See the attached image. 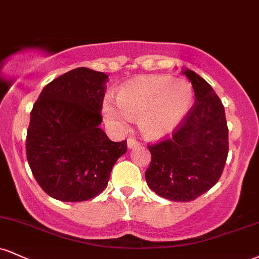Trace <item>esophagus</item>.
Instances as JSON below:
<instances>
[{"label": "esophagus", "mask_w": 259, "mask_h": 259, "mask_svg": "<svg viewBox=\"0 0 259 259\" xmlns=\"http://www.w3.org/2000/svg\"><path fill=\"white\" fill-rule=\"evenodd\" d=\"M126 143H127V148H134V147H138V146L140 145V143L136 141L135 139H133V138H129L127 139V141H126Z\"/></svg>", "instance_id": "obj_1"}]
</instances>
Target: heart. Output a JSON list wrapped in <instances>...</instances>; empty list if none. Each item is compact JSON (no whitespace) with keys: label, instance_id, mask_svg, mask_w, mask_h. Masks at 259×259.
Instances as JSON below:
<instances>
[{"label":"heart","instance_id":"obj_1","mask_svg":"<svg viewBox=\"0 0 259 259\" xmlns=\"http://www.w3.org/2000/svg\"><path fill=\"white\" fill-rule=\"evenodd\" d=\"M118 105L106 100L102 112L111 123L125 124L138 119L140 133L147 140L166 138L176 130L188 113L193 90L188 82L169 77H145L123 87Z\"/></svg>","mask_w":259,"mask_h":259}]
</instances>
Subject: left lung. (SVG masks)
Listing matches in <instances>:
<instances>
[{"instance_id":"left-lung-1","label":"left lung","mask_w":259,"mask_h":259,"mask_svg":"<svg viewBox=\"0 0 259 259\" xmlns=\"http://www.w3.org/2000/svg\"><path fill=\"white\" fill-rule=\"evenodd\" d=\"M195 102L172 138L148 146L152 160L145 176L152 191L172 201H191L220 180L228 155L224 107L212 87L183 68Z\"/></svg>"}]
</instances>
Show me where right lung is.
<instances>
[{
  "instance_id": "obj_1",
  "label": "right lung",
  "mask_w": 259,
  "mask_h": 259,
  "mask_svg": "<svg viewBox=\"0 0 259 259\" xmlns=\"http://www.w3.org/2000/svg\"><path fill=\"white\" fill-rule=\"evenodd\" d=\"M108 76L78 67L47 84L33 105L26 157L40 188L60 201H85L107 187L126 141L100 129Z\"/></svg>"
}]
</instances>
